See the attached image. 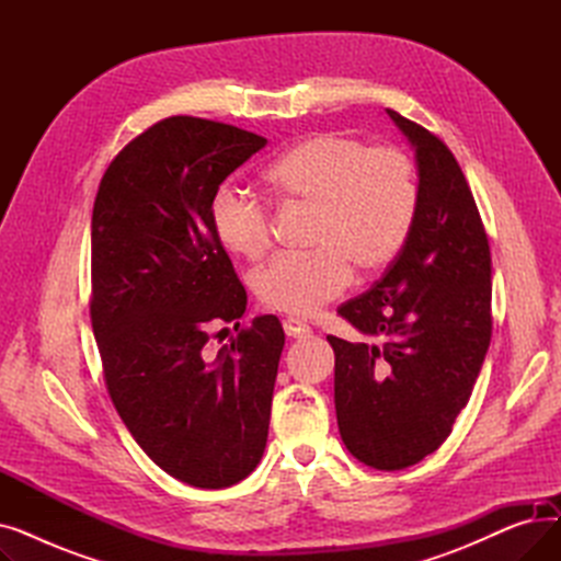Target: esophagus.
Returning <instances> with one entry per match:
<instances>
[{"label":"esophagus","instance_id":"obj_1","mask_svg":"<svg viewBox=\"0 0 561 561\" xmlns=\"http://www.w3.org/2000/svg\"><path fill=\"white\" fill-rule=\"evenodd\" d=\"M284 332L290 339H307V336H311V328L305 325V322L298 320V318H286L284 320Z\"/></svg>","mask_w":561,"mask_h":561}]
</instances>
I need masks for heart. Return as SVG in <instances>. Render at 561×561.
I'll return each instance as SVG.
<instances>
[{
	"mask_svg": "<svg viewBox=\"0 0 561 561\" xmlns=\"http://www.w3.org/2000/svg\"><path fill=\"white\" fill-rule=\"evenodd\" d=\"M268 195L282 206L311 209V254H279L254 275L263 307L311 318L350 284V268L375 275L402 252L419 214L411 159L393 147H373L350 134H316L293 145L265 170ZM209 218L218 243L259 259L273 243V218L263 199L222 184Z\"/></svg>",
	"mask_w": 561,
	"mask_h": 561,
	"instance_id": "obj_1",
	"label": "heart"
}]
</instances>
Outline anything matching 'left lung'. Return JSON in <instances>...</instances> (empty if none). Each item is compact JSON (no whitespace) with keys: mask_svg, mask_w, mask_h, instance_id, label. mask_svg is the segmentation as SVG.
Here are the masks:
<instances>
[{"mask_svg":"<svg viewBox=\"0 0 561 561\" xmlns=\"http://www.w3.org/2000/svg\"><path fill=\"white\" fill-rule=\"evenodd\" d=\"M416 147L419 214L385 277L339 307L368 341L328 336L345 448L377 470L432 455L468 404L491 343V250L448 145L387 108Z\"/></svg>","mask_w":561,"mask_h":561,"instance_id":"obj_1","label":"left lung"}]
</instances>
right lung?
<instances>
[{
  "label": "right lung",
  "instance_id": "obj_1",
  "mask_svg": "<svg viewBox=\"0 0 561 561\" xmlns=\"http://www.w3.org/2000/svg\"><path fill=\"white\" fill-rule=\"evenodd\" d=\"M265 142L206 117H165L115 154L93 206L91 322L106 391L145 455L199 489L248 478L268 440L277 316L241 328L216 358L205 347L225 321L239 329L248 305L209 204Z\"/></svg>",
  "mask_w": 561,
  "mask_h": 561
}]
</instances>
